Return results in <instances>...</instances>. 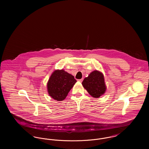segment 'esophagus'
I'll use <instances>...</instances> for the list:
<instances>
[{
    "mask_svg": "<svg viewBox=\"0 0 149 149\" xmlns=\"http://www.w3.org/2000/svg\"><path fill=\"white\" fill-rule=\"evenodd\" d=\"M83 79H79V80H78V81L79 82H80V83H81V82L83 81Z\"/></svg>",
    "mask_w": 149,
    "mask_h": 149,
    "instance_id": "obj_1",
    "label": "esophagus"
}]
</instances>
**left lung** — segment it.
<instances>
[{"label":"left lung","mask_w":149,"mask_h":149,"mask_svg":"<svg viewBox=\"0 0 149 149\" xmlns=\"http://www.w3.org/2000/svg\"><path fill=\"white\" fill-rule=\"evenodd\" d=\"M82 85L93 98H98L103 95L107 90L103 74L94 70L89 74L82 82Z\"/></svg>","instance_id":"obj_1"}]
</instances>
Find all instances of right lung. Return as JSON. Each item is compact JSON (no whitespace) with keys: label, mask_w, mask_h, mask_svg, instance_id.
Listing matches in <instances>:
<instances>
[{"label":"right lung","mask_w":149,"mask_h":149,"mask_svg":"<svg viewBox=\"0 0 149 149\" xmlns=\"http://www.w3.org/2000/svg\"><path fill=\"white\" fill-rule=\"evenodd\" d=\"M76 82L74 76L63 69L55 70L47 83L49 95L54 100L62 101L65 99Z\"/></svg>","instance_id":"1"}]
</instances>
